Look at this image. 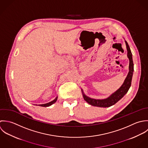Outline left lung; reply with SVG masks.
Here are the masks:
<instances>
[{
  "mask_svg": "<svg viewBox=\"0 0 148 148\" xmlns=\"http://www.w3.org/2000/svg\"><path fill=\"white\" fill-rule=\"evenodd\" d=\"M126 49L127 51V57L129 59V73L123 84L119 89L117 90L115 92L112 94L109 97L104 99H95L89 98L85 95L83 92V96L84 99L90 105L94 106L108 108L116 104L119 100H120L128 91L131 86L132 79L133 74L134 71V64L132 59V54L130 49L129 46L127 42L125 40ZM83 92V91H82Z\"/></svg>",
  "mask_w": 148,
  "mask_h": 148,
  "instance_id": "8db88e82",
  "label": "left lung"
}]
</instances>
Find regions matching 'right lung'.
<instances>
[{
	"instance_id": "1",
	"label": "right lung",
	"mask_w": 148,
	"mask_h": 148,
	"mask_svg": "<svg viewBox=\"0 0 148 148\" xmlns=\"http://www.w3.org/2000/svg\"><path fill=\"white\" fill-rule=\"evenodd\" d=\"M57 98H58V97H57L54 100H53V101H51V102H49V103H47L42 104V105H38V106H43V107H47V106H50V105H53V103H54L57 101Z\"/></svg>"
}]
</instances>
